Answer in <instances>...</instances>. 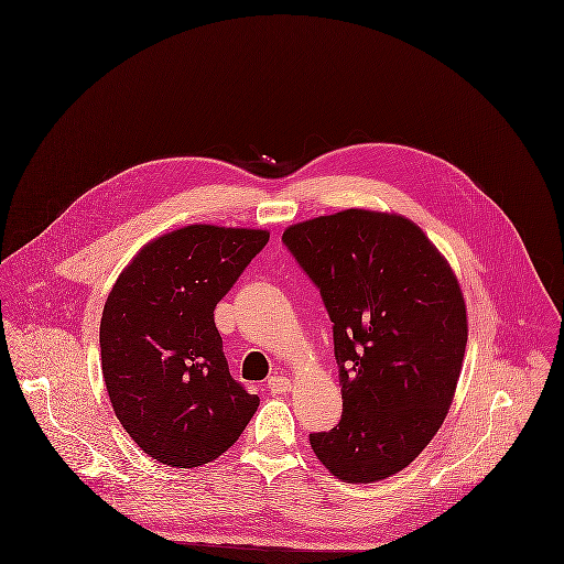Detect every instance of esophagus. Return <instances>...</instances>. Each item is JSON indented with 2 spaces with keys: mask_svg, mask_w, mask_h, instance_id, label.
I'll return each mask as SVG.
<instances>
[{
  "mask_svg": "<svg viewBox=\"0 0 564 564\" xmlns=\"http://www.w3.org/2000/svg\"><path fill=\"white\" fill-rule=\"evenodd\" d=\"M268 390L272 392V394H285V392H290V388H292V381L288 379V377H281V375H274V377H270L268 379Z\"/></svg>",
  "mask_w": 564,
  "mask_h": 564,
  "instance_id": "34e87169",
  "label": "esophagus"
}]
</instances>
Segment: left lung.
<instances>
[{"mask_svg": "<svg viewBox=\"0 0 564 564\" xmlns=\"http://www.w3.org/2000/svg\"><path fill=\"white\" fill-rule=\"evenodd\" d=\"M283 243L334 323L341 419L310 434L344 481L405 468L441 430L466 348L459 285L425 232L364 209L290 226Z\"/></svg>", "mask_w": 564, "mask_h": 564, "instance_id": "obj_1", "label": "left lung"}]
</instances>
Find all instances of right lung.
I'll list each match as a JSON object with an SVG mask.
<instances>
[{"label":"right lung","mask_w":564,"mask_h":564,"mask_svg":"<svg viewBox=\"0 0 564 564\" xmlns=\"http://www.w3.org/2000/svg\"><path fill=\"white\" fill-rule=\"evenodd\" d=\"M270 232L194 225L167 232L119 274L100 323L115 416L150 457L178 468L223 455L259 397L228 372L216 305Z\"/></svg>","instance_id":"obj_1"}]
</instances>
